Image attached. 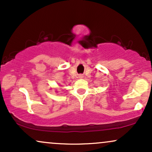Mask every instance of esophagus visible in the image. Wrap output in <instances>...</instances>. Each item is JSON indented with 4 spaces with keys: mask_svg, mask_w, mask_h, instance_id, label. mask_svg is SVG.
<instances>
[{
    "mask_svg": "<svg viewBox=\"0 0 152 152\" xmlns=\"http://www.w3.org/2000/svg\"><path fill=\"white\" fill-rule=\"evenodd\" d=\"M78 78H83V76H82L81 74H80V75H78Z\"/></svg>",
    "mask_w": 152,
    "mask_h": 152,
    "instance_id": "1",
    "label": "esophagus"
}]
</instances>
